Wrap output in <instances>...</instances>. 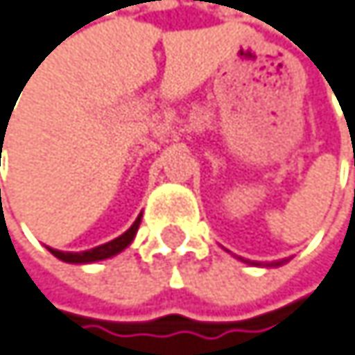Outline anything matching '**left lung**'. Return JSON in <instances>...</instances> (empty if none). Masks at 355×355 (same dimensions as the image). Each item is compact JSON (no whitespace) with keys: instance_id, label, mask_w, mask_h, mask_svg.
<instances>
[{"instance_id":"obj_1","label":"left lung","mask_w":355,"mask_h":355,"mask_svg":"<svg viewBox=\"0 0 355 355\" xmlns=\"http://www.w3.org/2000/svg\"><path fill=\"white\" fill-rule=\"evenodd\" d=\"M275 265H282V263H280V261H277V263H271L269 267H275Z\"/></svg>"}]
</instances>
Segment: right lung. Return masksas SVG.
<instances>
[{
    "instance_id": "1",
    "label": "right lung",
    "mask_w": 355,
    "mask_h": 355,
    "mask_svg": "<svg viewBox=\"0 0 355 355\" xmlns=\"http://www.w3.org/2000/svg\"><path fill=\"white\" fill-rule=\"evenodd\" d=\"M141 216L132 223V227L125 234H121L119 238L107 242V244H101L92 250H84V252H62V250H56V248H48L56 259L64 261V263H94V261H103V259H109V257H115L117 252H121L123 248H128L139 232V225H141Z\"/></svg>"
}]
</instances>
